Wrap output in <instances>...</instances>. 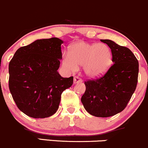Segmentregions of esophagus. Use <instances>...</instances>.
Listing matches in <instances>:
<instances>
[{"label": "esophagus", "mask_w": 148, "mask_h": 148, "mask_svg": "<svg viewBox=\"0 0 148 148\" xmlns=\"http://www.w3.org/2000/svg\"><path fill=\"white\" fill-rule=\"evenodd\" d=\"M73 82H74V84L80 83V82H82V80H81L80 78H79L78 77H74Z\"/></svg>", "instance_id": "obj_1"}]
</instances>
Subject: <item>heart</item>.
Instances as JSON below:
<instances>
[{
  "label": "heart",
  "mask_w": 148,
  "mask_h": 148,
  "mask_svg": "<svg viewBox=\"0 0 148 148\" xmlns=\"http://www.w3.org/2000/svg\"><path fill=\"white\" fill-rule=\"evenodd\" d=\"M70 54L63 55V65L72 71L82 66L84 74L96 78L105 74L113 63L112 49L105 44L77 42L70 47Z\"/></svg>",
  "instance_id": "obj_1"
}]
</instances>
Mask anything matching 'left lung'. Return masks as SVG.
Here are the masks:
<instances>
[{"instance_id": "left-lung-1", "label": "left lung", "mask_w": 148, "mask_h": 148, "mask_svg": "<svg viewBox=\"0 0 148 148\" xmlns=\"http://www.w3.org/2000/svg\"><path fill=\"white\" fill-rule=\"evenodd\" d=\"M112 49L114 65L100 78L85 82L81 101L85 110L97 117H109L125 109L136 90L138 61L128 48L109 39H101Z\"/></svg>"}]
</instances>
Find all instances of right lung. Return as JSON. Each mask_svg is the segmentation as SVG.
Listing matches in <instances>:
<instances>
[{"label":"right lung","instance_id":"add662e5","mask_svg":"<svg viewBox=\"0 0 148 148\" xmlns=\"http://www.w3.org/2000/svg\"><path fill=\"white\" fill-rule=\"evenodd\" d=\"M56 37L37 39L16 51L9 63V89L15 104L28 116L44 119L58 110L61 94L73 77L58 73L61 44Z\"/></svg>","mask_w":148,"mask_h":148}]
</instances>
